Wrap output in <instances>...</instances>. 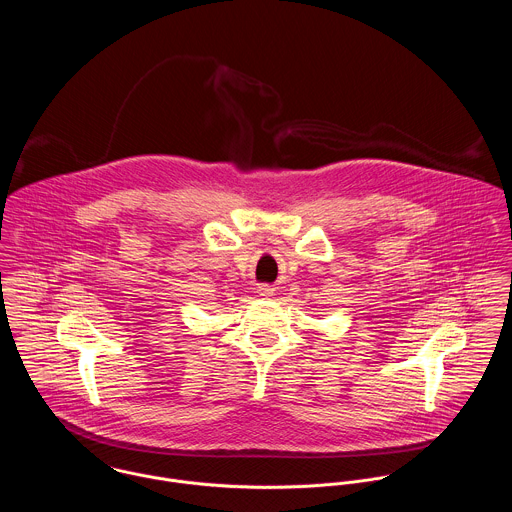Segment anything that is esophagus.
I'll use <instances>...</instances> for the list:
<instances>
[{"label": "esophagus", "instance_id": "1", "mask_svg": "<svg viewBox=\"0 0 512 512\" xmlns=\"http://www.w3.org/2000/svg\"><path fill=\"white\" fill-rule=\"evenodd\" d=\"M257 292H259V296H263V298H271V296L275 294V290H273L271 286H259Z\"/></svg>", "mask_w": 512, "mask_h": 512}]
</instances>
